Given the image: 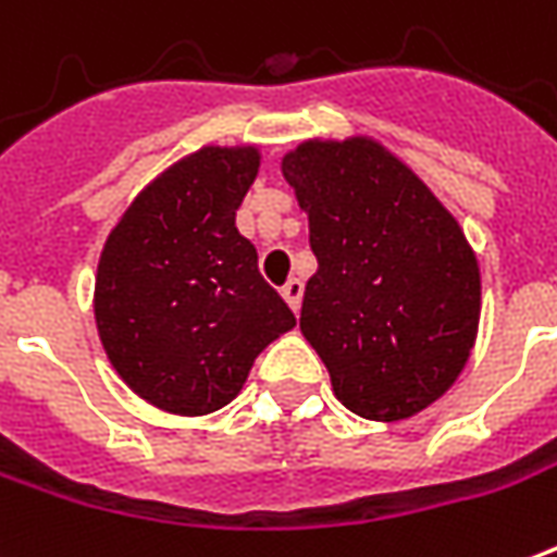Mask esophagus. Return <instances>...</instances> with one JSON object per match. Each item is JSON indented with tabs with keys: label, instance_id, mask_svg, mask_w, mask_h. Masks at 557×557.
<instances>
[{
	"label": "esophagus",
	"instance_id": "obj_1",
	"mask_svg": "<svg viewBox=\"0 0 557 557\" xmlns=\"http://www.w3.org/2000/svg\"><path fill=\"white\" fill-rule=\"evenodd\" d=\"M301 295H305V283L298 277L286 280V286H283V298H286V305L298 313L301 310Z\"/></svg>",
	"mask_w": 557,
	"mask_h": 557
}]
</instances>
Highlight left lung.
<instances>
[{
    "mask_svg": "<svg viewBox=\"0 0 557 557\" xmlns=\"http://www.w3.org/2000/svg\"><path fill=\"white\" fill-rule=\"evenodd\" d=\"M307 213L317 274L301 334L346 410L400 422L443 398L480 332L465 228L407 162L368 135L307 138L280 159Z\"/></svg>",
    "mask_w": 557,
    "mask_h": 557,
    "instance_id": "1",
    "label": "left lung"
}]
</instances>
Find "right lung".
Listing matches in <instances>:
<instances>
[{"mask_svg": "<svg viewBox=\"0 0 557 557\" xmlns=\"http://www.w3.org/2000/svg\"><path fill=\"white\" fill-rule=\"evenodd\" d=\"M256 144H205L144 186L104 238L92 317L111 368L157 410L208 416L238 398L295 317L235 225Z\"/></svg>", "mask_w": 557, "mask_h": 557, "instance_id": "obj_1", "label": "right lung"}]
</instances>
